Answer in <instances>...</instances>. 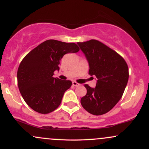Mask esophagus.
Wrapping results in <instances>:
<instances>
[{
    "instance_id": "1",
    "label": "esophagus",
    "mask_w": 149,
    "mask_h": 149,
    "mask_svg": "<svg viewBox=\"0 0 149 149\" xmlns=\"http://www.w3.org/2000/svg\"><path fill=\"white\" fill-rule=\"evenodd\" d=\"M72 84H73V86H79V85H80L79 83H77V82H76V81H73Z\"/></svg>"
}]
</instances>
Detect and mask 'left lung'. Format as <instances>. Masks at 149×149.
I'll return each mask as SVG.
<instances>
[{
  "instance_id": "left-lung-1",
  "label": "left lung",
  "mask_w": 149,
  "mask_h": 149,
  "mask_svg": "<svg viewBox=\"0 0 149 149\" xmlns=\"http://www.w3.org/2000/svg\"><path fill=\"white\" fill-rule=\"evenodd\" d=\"M90 66L89 74L97 78L96 88L84 86L87 94L80 100L82 107L95 116L107 113L122 97L129 78V69L120 55L97 40L78 42Z\"/></svg>"
}]
</instances>
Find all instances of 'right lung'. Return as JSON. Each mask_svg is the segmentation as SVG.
<instances>
[{
  "label": "right lung",
  "mask_w": 149,
  "mask_h": 149,
  "mask_svg": "<svg viewBox=\"0 0 149 149\" xmlns=\"http://www.w3.org/2000/svg\"><path fill=\"white\" fill-rule=\"evenodd\" d=\"M76 43L47 40L30 51L19 66L17 83L25 102L33 110L42 114L54 111L60 105L71 80L54 78L60 60L67 53L78 52Z\"/></svg>",
  "instance_id": "obj_1"
}]
</instances>
